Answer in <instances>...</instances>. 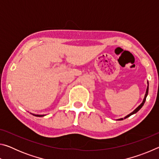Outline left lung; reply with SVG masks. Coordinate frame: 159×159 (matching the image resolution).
<instances>
[{
    "label": "left lung",
    "instance_id": "8db88e82",
    "mask_svg": "<svg viewBox=\"0 0 159 159\" xmlns=\"http://www.w3.org/2000/svg\"><path fill=\"white\" fill-rule=\"evenodd\" d=\"M147 84H148V85H147V90H146V93H145V95H144V99H143V101H142V103L140 104V105H139L138 107H137V108L134 110V111H133V112H131L130 114H129L128 115H127L126 116H125L124 118H119V119H118V120H123V119H125V118H127L128 117H129V116H130L131 115H133V114H135V113H137L138 112L139 109H140L142 107V106L144 105V102H145V101H146V98H147V95H148V91H149V82L147 81Z\"/></svg>",
    "mask_w": 159,
    "mask_h": 159
}]
</instances>
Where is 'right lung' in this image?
I'll use <instances>...</instances> for the list:
<instances>
[{
  "label": "right lung",
  "mask_w": 159,
  "mask_h": 159,
  "mask_svg": "<svg viewBox=\"0 0 159 159\" xmlns=\"http://www.w3.org/2000/svg\"><path fill=\"white\" fill-rule=\"evenodd\" d=\"M34 116H39V117H41V116H44L45 115H39V114H32Z\"/></svg>",
  "instance_id": "add662e5"
}]
</instances>
